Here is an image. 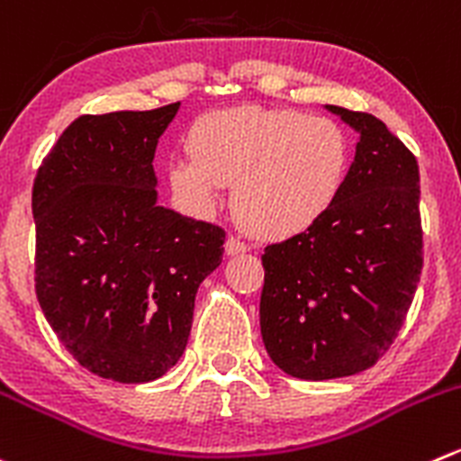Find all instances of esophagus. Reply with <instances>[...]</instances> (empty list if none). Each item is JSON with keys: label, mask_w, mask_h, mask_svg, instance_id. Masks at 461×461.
<instances>
[{"label": "esophagus", "mask_w": 461, "mask_h": 461, "mask_svg": "<svg viewBox=\"0 0 461 461\" xmlns=\"http://www.w3.org/2000/svg\"><path fill=\"white\" fill-rule=\"evenodd\" d=\"M248 249H249V245L245 243V240H240L239 236H230V239H227V243H225V252L230 254V257L243 254V252H248Z\"/></svg>", "instance_id": "34e87169"}]
</instances>
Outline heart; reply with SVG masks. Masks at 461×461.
Wrapping results in <instances>:
<instances>
[{"instance_id":"heart-1","label":"heart","mask_w":461,"mask_h":461,"mask_svg":"<svg viewBox=\"0 0 461 461\" xmlns=\"http://www.w3.org/2000/svg\"><path fill=\"white\" fill-rule=\"evenodd\" d=\"M186 150L168 159L173 191L198 212H212L225 185L236 182V213L266 239H288L324 218L351 168L347 131L299 110L207 112L191 126Z\"/></svg>"}]
</instances>
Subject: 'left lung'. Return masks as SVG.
<instances>
[{"label":"left lung","mask_w":461,"mask_h":461,"mask_svg":"<svg viewBox=\"0 0 461 461\" xmlns=\"http://www.w3.org/2000/svg\"><path fill=\"white\" fill-rule=\"evenodd\" d=\"M358 132L338 203L261 257V335L272 363L303 381L374 367L392 347L423 267L419 164L367 112L326 105Z\"/></svg>","instance_id":"8db88e82"}]
</instances>
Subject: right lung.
<instances>
[{
    "label": "right lung",
    "instance_id": "1",
    "mask_svg": "<svg viewBox=\"0 0 461 461\" xmlns=\"http://www.w3.org/2000/svg\"><path fill=\"white\" fill-rule=\"evenodd\" d=\"M177 107L83 114L33 182L40 308L80 367L117 383L180 360L198 285L222 261V227L158 204L155 149Z\"/></svg>",
    "mask_w": 461,
    "mask_h": 461
}]
</instances>
